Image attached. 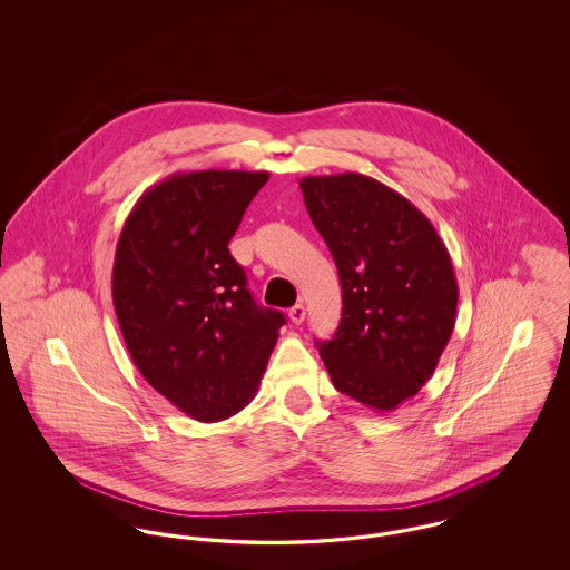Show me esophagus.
<instances>
[{
    "label": "esophagus",
    "instance_id": "esophagus-1",
    "mask_svg": "<svg viewBox=\"0 0 570 570\" xmlns=\"http://www.w3.org/2000/svg\"><path fill=\"white\" fill-rule=\"evenodd\" d=\"M288 316H291V321L295 323V325H301L303 321H305V307L297 303L295 307H291V312H288Z\"/></svg>",
    "mask_w": 570,
    "mask_h": 570
}]
</instances>
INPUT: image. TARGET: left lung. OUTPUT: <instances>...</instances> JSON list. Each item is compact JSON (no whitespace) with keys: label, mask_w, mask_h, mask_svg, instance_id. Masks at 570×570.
I'll return each instance as SVG.
<instances>
[{"label":"left lung","mask_w":570,"mask_h":570,"mask_svg":"<svg viewBox=\"0 0 570 570\" xmlns=\"http://www.w3.org/2000/svg\"><path fill=\"white\" fill-rule=\"evenodd\" d=\"M307 214L337 265L342 321L318 342L335 389L376 412L432 379L458 312V279L432 222L361 173L303 177Z\"/></svg>","instance_id":"1"}]
</instances>
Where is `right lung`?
<instances>
[{"label": "right lung", "mask_w": 570, "mask_h": 570, "mask_svg": "<svg viewBox=\"0 0 570 570\" xmlns=\"http://www.w3.org/2000/svg\"><path fill=\"white\" fill-rule=\"evenodd\" d=\"M265 170L175 173L145 191L121 228L112 305L138 372L200 423L244 410L286 323L256 305L228 242Z\"/></svg>", "instance_id": "obj_1"}]
</instances>
